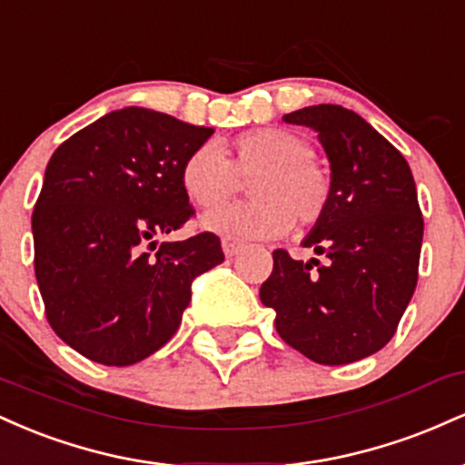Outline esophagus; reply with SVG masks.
<instances>
[{"label": "esophagus", "mask_w": 465, "mask_h": 465, "mask_svg": "<svg viewBox=\"0 0 465 465\" xmlns=\"http://www.w3.org/2000/svg\"><path fill=\"white\" fill-rule=\"evenodd\" d=\"M240 249H242V242H240V240L223 238V251H225V255H229V258H232V255H236Z\"/></svg>", "instance_id": "34e87169"}]
</instances>
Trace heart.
<instances>
[{
	"label": "heart",
	"mask_w": 465,
	"mask_h": 465,
	"mask_svg": "<svg viewBox=\"0 0 465 465\" xmlns=\"http://www.w3.org/2000/svg\"><path fill=\"white\" fill-rule=\"evenodd\" d=\"M227 160L214 143H201L181 165V185L199 207H217L232 198L242 179L256 196L247 203L218 208L203 218L216 233L236 238H273L292 223L308 227L328 210L332 183L312 159V146L284 129H258L229 142Z\"/></svg>",
	"instance_id": "heart-1"
}]
</instances>
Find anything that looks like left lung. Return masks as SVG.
Returning <instances> with one entry per match:
<instances>
[{"label": "left lung", "instance_id": "8db88e82", "mask_svg": "<svg viewBox=\"0 0 465 465\" xmlns=\"http://www.w3.org/2000/svg\"><path fill=\"white\" fill-rule=\"evenodd\" d=\"M319 133L332 170V194L303 247L311 262L273 251L260 300L291 348L322 365H348L396 334L415 284L424 218L402 153L354 111L317 104L286 114Z\"/></svg>", "mask_w": 465, "mask_h": 465}]
</instances>
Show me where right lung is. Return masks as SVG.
I'll return each instance as SVG.
<instances>
[{"instance_id": "add662e5", "label": "right lung", "mask_w": 465, "mask_h": 465, "mask_svg": "<svg viewBox=\"0 0 465 465\" xmlns=\"http://www.w3.org/2000/svg\"><path fill=\"white\" fill-rule=\"evenodd\" d=\"M212 133L126 106L52 154L32 212L35 275L47 323L89 361L124 367L163 348L192 280L225 260L212 232L157 242L194 216L181 165Z\"/></svg>"}]
</instances>
